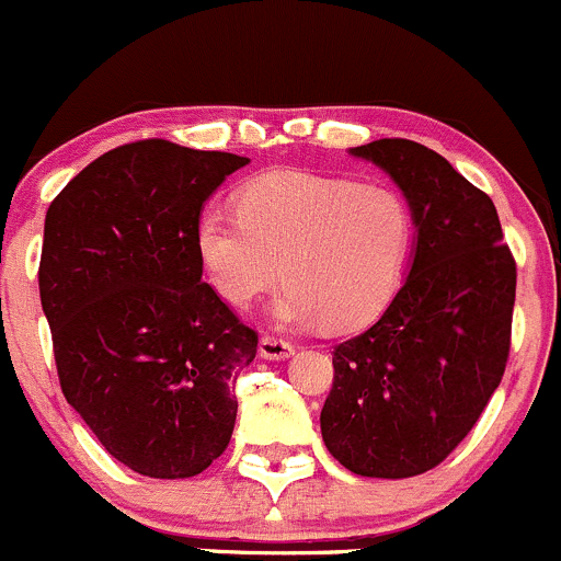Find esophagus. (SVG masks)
<instances>
[{
	"instance_id": "1",
	"label": "esophagus",
	"mask_w": 561,
	"mask_h": 561,
	"mask_svg": "<svg viewBox=\"0 0 561 561\" xmlns=\"http://www.w3.org/2000/svg\"><path fill=\"white\" fill-rule=\"evenodd\" d=\"M259 354L264 359H288L294 354V345L286 337H278V334H264L259 340Z\"/></svg>"
}]
</instances>
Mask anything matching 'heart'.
<instances>
[{"instance_id": "b5f03b06", "label": "heart", "mask_w": 561, "mask_h": 561, "mask_svg": "<svg viewBox=\"0 0 561 561\" xmlns=\"http://www.w3.org/2000/svg\"><path fill=\"white\" fill-rule=\"evenodd\" d=\"M234 205L238 213L207 207L194 227L202 267L234 308L283 278L280 321L354 332L400 291L415 221L397 188L275 170L242 183Z\"/></svg>"}]
</instances>
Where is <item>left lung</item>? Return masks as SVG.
Instances as JSON below:
<instances>
[{"instance_id": "8db88e82", "label": "left lung", "mask_w": 561, "mask_h": 561, "mask_svg": "<svg viewBox=\"0 0 561 561\" xmlns=\"http://www.w3.org/2000/svg\"><path fill=\"white\" fill-rule=\"evenodd\" d=\"M354 156L383 167L405 192L419 240L383 316L334 345L321 435L356 476L410 478L465 440L505 375L516 259L489 194L440 153L386 137Z\"/></svg>"}]
</instances>
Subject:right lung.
Listing matches in <instances>:
<instances>
[{
  "label": "right lung",
  "mask_w": 561,
  "mask_h": 561,
  "mask_svg": "<svg viewBox=\"0 0 561 561\" xmlns=\"http://www.w3.org/2000/svg\"><path fill=\"white\" fill-rule=\"evenodd\" d=\"M248 159L170 140L113 148L50 202L39 302L67 402L110 456L192 478L232 440L259 334L202 280V202Z\"/></svg>",
  "instance_id": "1"
}]
</instances>
